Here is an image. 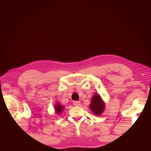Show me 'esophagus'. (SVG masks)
<instances>
[{"instance_id":"esophagus-1","label":"esophagus","mask_w":151,"mask_h":151,"mask_svg":"<svg viewBox=\"0 0 151 151\" xmlns=\"http://www.w3.org/2000/svg\"><path fill=\"white\" fill-rule=\"evenodd\" d=\"M73 104H74V105L76 106H79L81 105V102L80 101H74Z\"/></svg>"}]
</instances>
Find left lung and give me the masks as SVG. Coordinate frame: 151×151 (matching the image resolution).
Returning <instances> with one entry per match:
<instances>
[{"label": "left lung", "mask_w": 151, "mask_h": 151, "mask_svg": "<svg viewBox=\"0 0 151 151\" xmlns=\"http://www.w3.org/2000/svg\"><path fill=\"white\" fill-rule=\"evenodd\" d=\"M89 108L91 111L97 116L103 113L105 109V103L99 94H94L91 98Z\"/></svg>", "instance_id": "left-lung-1"}]
</instances>
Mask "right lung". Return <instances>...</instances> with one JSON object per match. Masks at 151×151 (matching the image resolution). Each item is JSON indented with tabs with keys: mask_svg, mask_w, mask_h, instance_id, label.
<instances>
[{
	"mask_svg": "<svg viewBox=\"0 0 151 151\" xmlns=\"http://www.w3.org/2000/svg\"><path fill=\"white\" fill-rule=\"evenodd\" d=\"M54 109L55 113L57 114V115H60V114H61L62 112L63 111V109H64V106L62 105L60 103H57L55 104Z\"/></svg>",
	"mask_w": 151,
	"mask_h": 151,
	"instance_id": "obj_1",
	"label": "right lung"
}]
</instances>
